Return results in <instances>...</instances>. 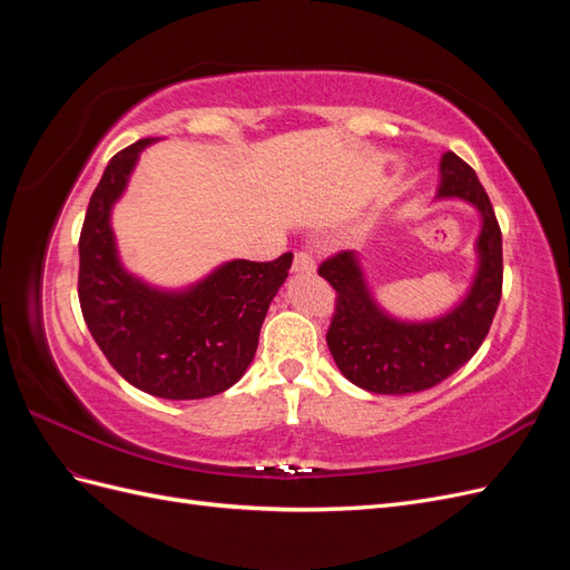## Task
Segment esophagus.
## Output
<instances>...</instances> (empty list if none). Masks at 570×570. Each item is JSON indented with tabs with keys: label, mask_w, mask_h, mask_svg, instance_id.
<instances>
[{
	"label": "esophagus",
	"mask_w": 570,
	"mask_h": 570,
	"mask_svg": "<svg viewBox=\"0 0 570 570\" xmlns=\"http://www.w3.org/2000/svg\"><path fill=\"white\" fill-rule=\"evenodd\" d=\"M292 271H295V273H314L316 271L314 256L308 252H297L295 262H292Z\"/></svg>",
	"instance_id": "obj_1"
}]
</instances>
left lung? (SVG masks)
I'll return each mask as SVG.
<instances>
[{
  "mask_svg": "<svg viewBox=\"0 0 570 570\" xmlns=\"http://www.w3.org/2000/svg\"><path fill=\"white\" fill-rule=\"evenodd\" d=\"M440 170V197L465 199L482 214L480 268L469 297L452 314L430 323L392 321L371 299L352 252H335L318 266L337 292L327 350L342 375L368 392L409 394L442 383L480 350L502 299V230L485 187L454 151L444 154Z\"/></svg>",
  "mask_w": 570,
  "mask_h": 570,
  "instance_id": "8db88e82",
  "label": "left lung"
}]
</instances>
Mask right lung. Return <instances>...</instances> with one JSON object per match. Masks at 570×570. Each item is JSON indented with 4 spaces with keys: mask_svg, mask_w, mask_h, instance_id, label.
Masks as SVG:
<instances>
[{
    "mask_svg": "<svg viewBox=\"0 0 570 570\" xmlns=\"http://www.w3.org/2000/svg\"><path fill=\"white\" fill-rule=\"evenodd\" d=\"M149 142L145 137L120 149L95 187L78 239V299L120 377L164 400H204L235 385L252 364L292 252L273 262L237 258L183 295L135 281L118 264L109 212Z\"/></svg>",
    "mask_w": 570,
    "mask_h": 570,
    "instance_id": "obj_1",
    "label": "right lung"
}]
</instances>
